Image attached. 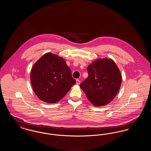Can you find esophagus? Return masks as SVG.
<instances>
[{"label": "esophagus", "mask_w": 151, "mask_h": 151, "mask_svg": "<svg viewBox=\"0 0 151 151\" xmlns=\"http://www.w3.org/2000/svg\"><path fill=\"white\" fill-rule=\"evenodd\" d=\"M80 81L79 80V79H77V80H76V84L79 85V84H80Z\"/></svg>", "instance_id": "esophagus-1"}]
</instances>
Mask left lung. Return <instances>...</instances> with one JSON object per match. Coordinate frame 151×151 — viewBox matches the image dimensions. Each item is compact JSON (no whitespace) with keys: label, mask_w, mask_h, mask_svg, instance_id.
<instances>
[{"label":"left lung","mask_w":151,"mask_h":151,"mask_svg":"<svg viewBox=\"0 0 151 151\" xmlns=\"http://www.w3.org/2000/svg\"><path fill=\"white\" fill-rule=\"evenodd\" d=\"M88 77L80 88L89 101L96 106L107 105L119 91L122 75L111 59H99L87 67Z\"/></svg>","instance_id":"left-lung-1"}]
</instances>
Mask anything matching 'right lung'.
<instances>
[{
  "mask_svg": "<svg viewBox=\"0 0 151 151\" xmlns=\"http://www.w3.org/2000/svg\"><path fill=\"white\" fill-rule=\"evenodd\" d=\"M30 81L37 96L47 103L60 100L76 83L65 59L50 52L33 65Z\"/></svg>",
  "mask_w": 151,
  "mask_h": 151,
  "instance_id": "add662e5",
  "label": "right lung"
}]
</instances>
